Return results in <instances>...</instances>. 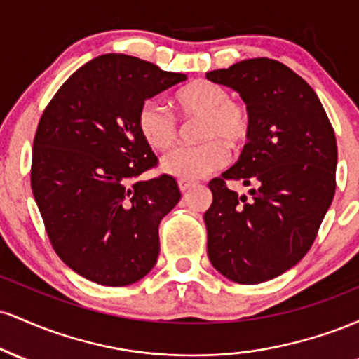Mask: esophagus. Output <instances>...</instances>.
I'll return each instance as SVG.
<instances>
[{"instance_id": "1", "label": "esophagus", "mask_w": 359, "mask_h": 359, "mask_svg": "<svg viewBox=\"0 0 359 359\" xmlns=\"http://www.w3.org/2000/svg\"><path fill=\"white\" fill-rule=\"evenodd\" d=\"M192 185H194V182H189V180H179V189L182 194L191 191Z\"/></svg>"}]
</instances>
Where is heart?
I'll return each mask as SVG.
<instances>
[{"mask_svg": "<svg viewBox=\"0 0 359 359\" xmlns=\"http://www.w3.org/2000/svg\"><path fill=\"white\" fill-rule=\"evenodd\" d=\"M177 109L184 119H199L197 138L203 143L180 147L162 158L163 174L179 180H199L226 167L229 145L245 147L253 133V118L248 106L231 100V94L217 82L199 79L175 93ZM137 126L142 138L154 150H167L177 142L179 123L175 116L155 101L143 102Z\"/></svg>", "mask_w": 359, "mask_h": 359, "instance_id": "obj_1", "label": "heart"}]
</instances>
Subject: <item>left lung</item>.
<instances>
[{"mask_svg": "<svg viewBox=\"0 0 359 359\" xmlns=\"http://www.w3.org/2000/svg\"><path fill=\"white\" fill-rule=\"evenodd\" d=\"M240 93L253 133L240 160L209 182L208 255L243 285L271 280L306 257L336 192L334 130L314 89L282 62L259 57L205 74ZM226 180L253 183L240 196Z\"/></svg>", "mask_w": 359, "mask_h": 359, "instance_id": "1", "label": "left lung"}]
</instances>
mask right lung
I'll return each instance as SVG.
<instances>
[{
  "mask_svg": "<svg viewBox=\"0 0 359 359\" xmlns=\"http://www.w3.org/2000/svg\"><path fill=\"white\" fill-rule=\"evenodd\" d=\"M187 79L123 53L96 57L45 108L34 138L32 191L53 250L100 285L138 282L158 258V224L180 201L174 177L137 180L158 160L137 116Z\"/></svg>",
  "mask_w": 359,
  "mask_h": 359,
  "instance_id": "right-lung-1",
  "label": "right lung"
}]
</instances>
